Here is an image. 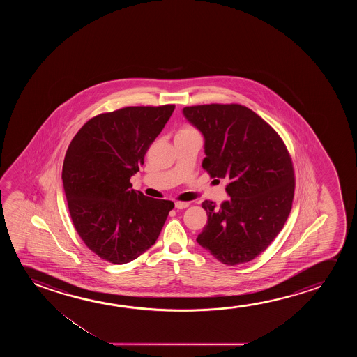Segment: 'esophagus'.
I'll return each instance as SVG.
<instances>
[{"label":"esophagus","mask_w":357,"mask_h":357,"mask_svg":"<svg viewBox=\"0 0 357 357\" xmlns=\"http://www.w3.org/2000/svg\"><path fill=\"white\" fill-rule=\"evenodd\" d=\"M176 210H184L186 207H189V204L188 202H181V201H176Z\"/></svg>","instance_id":"1"}]
</instances>
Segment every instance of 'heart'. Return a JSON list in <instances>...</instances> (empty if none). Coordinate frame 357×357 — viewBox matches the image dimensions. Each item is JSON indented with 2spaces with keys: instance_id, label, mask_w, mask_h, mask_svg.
I'll return each instance as SVG.
<instances>
[{
  "instance_id": "b5f03b06",
  "label": "heart",
  "mask_w": 357,
  "mask_h": 357,
  "mask_svg": "<svg viewBox=\"0 0 357 357\" xmlns=\"http://www.w3.org/2000/svg\"><path fill=\"white\" fill-rule=\"evenodd\" d=\"M195 130L190 127H184L181 128L179 132H176V134H188V132H194Z\"/></svg>"
}]
</instances>
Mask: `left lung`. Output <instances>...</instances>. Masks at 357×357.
Segmentation results:
<instances>
[{"label": "left lung", "mask_w": 357, "mask_h": 357, "mask_svg": "<svg viewBox=\"0 0 357 357\" xmlns=\"http://www.w3.org/2000/svg\"><path fill=\"white\" fill-rule=\"evenodd\" d=\"M183 114L205 137L202 168L227 179L220 207L206 200L207 225L196 241L228 266L245 264L268 248L293 205V162L283 140L250 108L200 105Z\"/></svg>", "instance_id": "8db88e82"}]
</instances>
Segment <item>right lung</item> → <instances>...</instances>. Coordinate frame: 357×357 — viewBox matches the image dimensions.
<instances>
[{
  "mask_svg": "<svg viewBox=\"0 0 357 357\" xmlns=\"http://www.w3.org/2000/svg\"><path fill=\"white\" fill-rule=\"evenodd\" d=\"M174 108L137 106L98 114L69 144L62 168L69 213L85 245L111 264H128L150 249L174 207L130 184Z\"/></svg>",
  "mask_w": 357,
  "mask_h": 357,
  "instance_id": "obj_1",
  "label": "right lung"
}]
</instances>
